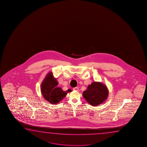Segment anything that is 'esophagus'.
<instances>
[{
  "mask_svg": "<svg viewBox=\"0 0 147 147\" xmlns=\"http://www.w3.org/2000/svg\"><path fill=\"white\" fill-rule=\"evenodd\" d=\"M73 90H76V91H78L79 90V88L78 87H74L73 88Z\"/></svg>",
  "mask_w": 147,
  "mask_h": 147,
  "instance_id": "obj_1",
  "label": "esophagus"
}]
</instances>
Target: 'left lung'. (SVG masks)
Instances as JSON below:
<instances>
[{"mask_svg": "<svg viewBox=\"0 0 147 147\" xmlns=\"http://www.w3.org/2000/svg\"><path fill=\"white\" fill-rule=\"evenodd\" d=\"M109 92L107 87L99 82H94L88 86L83 92L85 100L92 106H97L106 100Z\"/></svg>", "mask_w": 147, "mask_h": 147, "instance_id": "1", "label": "left lung"}]
</instances>
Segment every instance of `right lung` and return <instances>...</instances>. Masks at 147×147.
Returning <instances> with one entry per match:
<instances>
[{
  "instance_id": "1",
  "label": "right lung",
  "mask_w": 147,
  "mask_h": 147,
  "mask_svg": "<svg viewBox=\"0 0 147 147\" xmlns=\"http://www.w3.org/2000/svg\"><path fill=\"white\" fill-rule=\"evenodd\" d=\"M57 81L55 79L51 72L49 73L41 85V92L43 97L51 104L58 103L66 96L67 93L71 92V90L64 91L61 88L57 87Z\"/></svg>"
}]
</instances>
